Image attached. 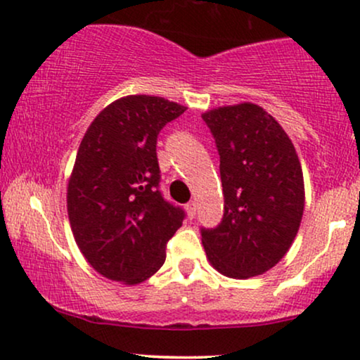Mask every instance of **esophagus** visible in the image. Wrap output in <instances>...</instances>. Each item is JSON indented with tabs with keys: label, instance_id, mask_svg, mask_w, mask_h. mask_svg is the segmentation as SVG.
Masks as SVG:
<instances>
[{
	"label": "esophagus",
	"instance_id": "1",
	"mask_svg": "<svg viewBox=\"0 0 360 360\" xmlns=\"http://www.w3.org/2000/svg\"><path fill=\"white\" fill-rule=\"evenodd\" d=\"M185 208H187V214H188L190 219H193V217H195V212H197V202H195V200H190V202L187 203V207H185Z\"/></svg>",
	"mask_w": 360,
	"mask_h": 360
}]
</instances>
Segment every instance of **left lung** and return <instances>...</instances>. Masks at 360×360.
Wrapping results in <instances>:
<instances>
[{
	"instance_id": "1",
	"label": "left lung",
	"mask_w": 360,
	"mask_h": 360,
	"mask_svg": "<svg viewBox=\"0 0 360 360\" xmlns=\"http://www.w3.org/2000/svg\"><path fill=\"white\" fill-rule=\"evenodd\" d=\"M220 155L224 219L202 229L212 267L232 278L265 274L283 259L304 215V175L281 123L255 103L202 115Z\"/></svg>"
}]
</instances>
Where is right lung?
<instances>
[{"label": "right lung", "mask_w": 360, "mask_h": 360, "mask_svg": "<svg viewBox=\"0 0 360 360\" xmlns=\"http://www.w3.org/2000/svg\"><path fill=\"white\" fill-rule=\"evenodd\" d=\"M185 110L162 96H123L96 115L79 143L68 219L79 252L110 281L136 285L152 277L181 227L185 212L158 190L157 139Z\"/></svg>", "instance_id": "right-lung-1"}]
</instances>
